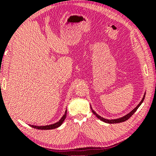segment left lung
<instances>
[{
  "instance_id": "obj_1",
  "label": "left lung",
  "mask_w": 156,
  "mask_h": 156,
  "mask_svg": "<svg viewBox=\"0 0 156 156\" xmlns=\"http://www.w3.org/2000/svg\"><path fill=\"white\" fill-rule=\"evenodd\" d=\"M145 95H146V94H144V97H143V99H142V100H141V101L140 102L139 104H138V105L136 106V107L134 108L133 110H132L131 112L129 113V114H128L127 115H126L125 116H123V117H122V118H120V119H113V120H108V119H104V118H103V117H101L100 116H99V115H98L97 114H96V113L94 112V111L92 110V108H91V110H92V112H93V114L95 115L97 117L98 119H99L100 120H101L102 121H104V122H105V123H121V122H123V121H126V120H128V119H129L130 117H131L132 115H133L134 113H135L136 112V110L138 109V107H139V106H140V104H141L142 103H143V101H144V98H145Z\"/></svg>"
}]
</instances>
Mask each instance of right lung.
Wrapping results in <instances>:
<instances>
[{
    "mask_svg": "<svg viewBox=\"0 0 156 156\" xmlns=\"http://www.w3.org/2000/svg\"><path fill=\"white\" fill-rule=\"evenodd\" d=\"M67 111L66 110L65 114L63 115V116L62 117L60 120H59L58 122L54 123V124H51L48 126H33V125H30V126L31 127L34 128V129H39V130H50V129H56V128L59 127V126H61L62 123H63V121H65L66 116H67Z\"/></svg>",
    "mask_w": 156,
    "mask_h": 156,
    "instance_id": "1",
    "label": "right lung"
}]
</instances>
